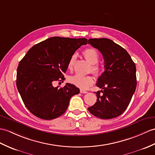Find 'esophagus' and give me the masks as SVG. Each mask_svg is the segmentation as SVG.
<instances>
[{
    "instance_id": "obj_1",
    "label": "esophagus",
    "mask_w": 155,
    "mask_h": 155,
    "mask_svg": "<svg viewBox=\"0 0 155 155\" xmlns=\"http://www.w3.org/2000/svg\"><path fill=\"white\" fill-rule=\"evenodd\" d=\"M80 92L82 93V94H86V93H88L87 91H84V90H82V89L80 90Z\"/></svg>"
}]
</instances>
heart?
Wrapping results in <instances>:
<instances>
[{"label": "heart", "instance_id": "heart-1", "mask_svg": "<svg viewBox=\"0 0 155 155\" xmlns=\"http://www.w3.org/2000/svg\"><path fill=\"white\" fill-rule=\"evenodd\" d=\"M83 55L85 59L92 64L91 70L92 73L96 75H98L101 72V69L97 64L99 61L98 53L94 49L88 48L84 50ZM75 60H76V55L74 54L71 57L69 62H68L67 67L69 71H73ZM94 81V77L91 75L75 74L69 78V82L71 84L81 89H87L93 84Z\"/></svg>", "mask_w": 155, "mask_h": 155}]
</instances>
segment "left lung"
Listing matches in <instances>:
<instances>
[{
  "label": "left lung",
  "instance_id": "1",
  "mask_svg": "<svg viewBox=\"0 0 155 155\" xmlns=\"http://www.w3.org/2000/svg\"><path fill=\"white\" fill-rule=\"evenodd\" d=\"M88 44L102 54L105 68L96 83L102 90L96 92V102L88 110L103 120L118 117L127 109L135 91V64L126 50L111 39H89Z\"/></svg>",
  "mask_w": 155,
  "mask_h": 155
}]
</instances>
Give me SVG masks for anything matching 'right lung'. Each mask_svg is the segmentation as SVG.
Returning a JSON list of instances; mask_svg holds the SVG:
<instances>
[{
	"mask_svg": "<svg viewBox=\"0 0 155 155\" xmlns=\"http://www.w3.org/2000/svg\"><path fill=\"white\" fill-rule=\"evenodd\" d=\"M87 42L86 38L53 37L28 50L18 67L16 86L32 114L50 120L65 112L71 98L79 94L80 90L69 83L63 88L53 84L63 82L71 57Z\"/></svg>",
	"mask_w": 155,
	"mask_h": 155,
	"instance_id": "right-lung-1",
	"label": "right lung"
}]
</instances>
